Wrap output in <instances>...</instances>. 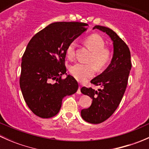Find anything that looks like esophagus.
Wrapping results in <instances>:
<instances>
[{
	"label": "esophagus",
	"mask_w": 149,
	"mask_h": 149,
	"mask_svg": "<svg viewBox=\"0 0 149 149\" xmlns=\"http://www.w3.org/2000/svg\"><path fill=\"white\" fill-rule=\"evenodd\" d=\"M76 93H77L78 94H81V86L79 87V88H78V91H77V92H76Z\"/></svg>",
	"instance_id": "obj_1"
}]
</instances>
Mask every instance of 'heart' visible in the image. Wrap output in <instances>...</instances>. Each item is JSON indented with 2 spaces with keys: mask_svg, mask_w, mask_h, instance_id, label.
Instances as JSON below:
<instances>
[{
  "mask_svg": "<svg viewBox=\"0 0 149 149\" xmlns=\"http://www.w3.org/2000/svg\"><path fill=\"white\" fill-rule=\"evenodd\" d=\"M85 45L92 51V55L89 62L93 63H76L70 67V70L73 77L80 82H86L94 76L96 73V66L100 69L103 68L108 64L110 60V52L104 48L105 42L103 38L99 34H91L86 37L84 41ZM76 42L73 41L68 45L66 49L68 58H73L75 55Z\"/></svg>",
  "mask_w": 149,
  "mask_h": 149,
  "instance_id": "obj_1",
  "label": "heart"
}]
</instances>
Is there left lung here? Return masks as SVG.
Masks as SVG:
<instances>
[{
    "label": "left lung",
    "instance_id": "left-lung-1",
    "mask_svg": "<svg viewBox=\"0 0 149 149\" xmlns=\"http://www.w3.org/2000/svg\"><path fill=\"white\" fill-rule=\"evenodd\" d=\"M106 33L113 45V55L108 67L101 74L91 81V83L101 87L98 91L82 87L83 94L92 99L91 105L81 111L85 121L99 124L105 121L114 113L120 103L127 87L131 69L130 52L127 45L111 29L102 26H94Z\"/></svg>",
    "mask_w": 149,
    "mask_h": 149
}]
</instances>
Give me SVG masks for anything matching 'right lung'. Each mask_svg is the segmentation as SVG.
I'll list each match as a JSON object with an SVG mask.
<instances>
[{
	"label": "right lung",
	"mask_w": 149,
	"mask_h": 149,
	"mask_svg": "<svg viewBox=\"0 0 149 149\" xmlns=\"http://www.w3.org/2000/svg\"><path fill=\"white\" fill-rule=\"evenodd\" d=\"M81 22H55L36 34L28 43L22 60L20 88L31 112L42 118L59 112L62 100L75 94L76 79L66 73V49L87 30ZM65 74L66 78L61 79ZM53 80L55 83H52Z\"/></svg>",
	"instance_id": "1"
}]
</instances>
